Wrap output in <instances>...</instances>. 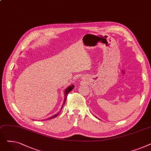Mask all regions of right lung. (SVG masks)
<instances>
[{"instance_id":"add662e5","label":"right lung","mask_w":151,"mask_h":151,"mask_svg":"<svg viewBox=\"0 0 151 151\" xmlns=\"http://www.w3.org/2000/svg\"><path fill=\"white\" fill-rule=\"evenodd\" d=\"M73 88H74V85H71V86H68V88L65 90V92H64V95H65V99H64V101H63V105H62V108H61V109H60V111L58 113H57L56 114H54V115H53L52 116H51V117H49V118H47V119H46L47 120H49V119H53L54 117H57L58 115H59V114L60 113V111H61V110H62V108H63V106L65 105V101H66V99H67V94L71 91H72L73 89Z\"/></svg>"}]
</instances>
